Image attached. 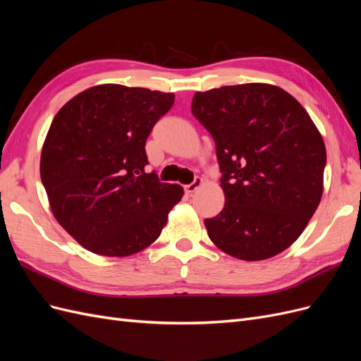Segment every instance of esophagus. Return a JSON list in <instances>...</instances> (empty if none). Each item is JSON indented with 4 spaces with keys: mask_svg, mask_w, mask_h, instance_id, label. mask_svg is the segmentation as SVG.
<instances>
[{
    "mask_svg": "<svg viewBox=\"0 0 361 361\" xmlns=\"http://www.w3.org/2000/svg\"><path fill=\"white\" fill-rule=\"evenodd\" d=\"M202 183H203V180H202L200 178H195L191 183H188L187 187H185V192H187V194H192L195 190H197V188L200 187Z\"/></svg>",
    "mask_w": 361,
    "mask_h": 361,
    "instance_id": "1",
    "label": "esophagus"
}]
</instances>
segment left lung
<instances>
[{
    "label": "left lung",
    "mask_w": 361,
    "mask_h": 361,
    "mask_svg": "<svg viewBox=\"0 0 361 361\" xmlns=\"http://www.w3.org/2000/svg\"><path fill=\"white\" fill-rule=\"evenodd\" d=\"M191 111L215 141L226 195L223 211L204 220L211 241L243 260L281 253L322 197L326 152L310 116L269 84L197 92Z\"/></svg>",
    "instance_id": "left-lung-1"
}]
</instances>
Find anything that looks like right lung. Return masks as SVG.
Masks as SVG:
<instances>
[{"instance_id":"add662e5","label":"right lung","mask_w":361,"mask_h":361,"mask_svg":"<svg viewBox=\"0 0 361 361\" xmlns=\"http://www.w3.org/2000/svg\"><path fill=\"white\" fill-rule=\"evenodd\" d=\"M173 102V93L105 84L54 117L40 178L54 216L84 248L122 257L161 235L183 190L146 173V140Z\"/></svg>"}]
</instances>
